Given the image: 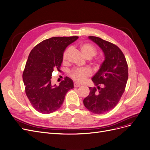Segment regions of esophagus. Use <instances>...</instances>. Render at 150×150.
<instances>
[{
  "instance_id": "esophagus-1",
  "label": "esophagus",
  "mask_w": 150,
  "mask_h": 150,
  "mask_svg": "<svg viewBox=\"0 0 150 150\" xmlns=\"http://www.w3.org/2000/svg\"><path fill=\"white\" fill-rule=\"evenodd\" d=\"M81 85L80 84H78V83H74V87H75V88H78V87H80Z\"/></svg>"
}]
</instances>
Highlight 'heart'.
I'll return each instance as SVG.
<instances>
[{
    "label": "heart",
    "mask_w": 150,
    "mask_h": 150,
    "mask_svg": "<svg viewBox=\"0 0 150 150\" xmlns=\"http://www.w3.org/2000/svg\"><path fill=\"white\" fill-rule=\"evenodd\" d=\"M81 53L83 56L86 57V59H91L93 56L97 54V49L93 45L90 43H84L82 44L80 47ZM70 52V49L67 48L64 51L62 55V61L66 62L68 56ZM99 61H96L94 62V64L98 67L99 66ZM91 75V71L89 69L87 68H81L73 70L71 73V76L72 79L77 82H83L85 80L87 76Z\"/></svg>",
    "instance_id": "heart-1"
}]
</instances>
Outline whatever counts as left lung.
Here are the masks:
<instances>
[{
  "instance_id": "8db88e82",
  "label": "left lung",
  "mask_w": 150,
  "mask_h": 150,
  "mask_svg": "<svg viewBox=\"0 0 150 150\" xmlns=\"http://www.w3.org/2000/svg\"><path fill=\"white\" fill-rule=\"evenodd\" d=\"M88 38L98 45L105 58L91 79L96 87H89V94L83 103L92 113L103 114L116 105L125 92L128 79L127 64L122 52L115 45L99 37L89 36Z\"/></svg>"
}]
</instances>
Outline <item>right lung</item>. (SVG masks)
<instances>
[{"mask_svg": "<svg viewBox=\"0 0 150 150\" xmlns=\"http://www.w3.org/2000/svg\"><path fill=\"white\" fill-rule=\"evenodd\" d=\"M79 37H55L42 41L32 50L23 74L25 91L32 105L43 114L53 113L62 105L74 81L65 78L59 86L51 84L52 73L60 70L62 55Z\"/></svg>", "mask_w": 150, "mask_h": 150, "instance_id": "obj_1", "label": "right lung"}]
</instances>
